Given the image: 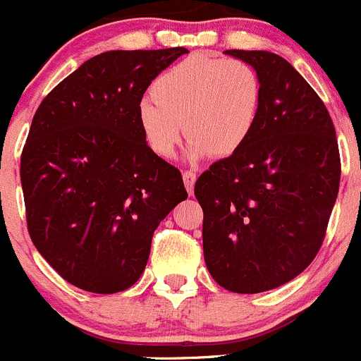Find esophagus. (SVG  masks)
<instances>
[{
    "instance_id": "1",
    "label": "esophagus",
    "mask_w": 361,
    "mask_h": 361,
    "mask_svg": "<svg viewBox=\"0 0 361 361\" xmlns=\"http://www.w3.org/2000/svg\"><path fill=\"white\" fill-rule=\"evenodd\" d=\"M195 180H197V174H195V171L188 169L183 173V183H185V188L188 190V194H194V185H195Z\"/></svg>"
}]
</instances>
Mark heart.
<instances>
[{"label": "heart", "instance_id": "1", "mask_svg": "<svg viewBox=\"0 0 361 361\" xmlns=\"http://www.w3.org/2000/svg\"><path fill=\"white\" fill-rule=\"evenodd\" d=\"M152 96L137 104V123L152 152L173 157L185 129L190 157H227L257 126L262 82L245 61L195 54L164 71Z\"/></svg>", "mask_w": 361, "mask_h": 361}]
</instances>
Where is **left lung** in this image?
Returning <instances> with one entry per match:
<instances>
[{
  "instance_id": "8db88e82",
  "label": "left lung",
  "mask_w": 361,
  "mask_h": 361,
  "mask_svg": "<svg viewBox=\"0 0 361 361\" xmlns=\"http://www.w3.org/2000/svg\"><path fill=\"white\" fill-rule=\"evenodd\" d=\"M262 82L257 126L195 181L207 271L225 290L260 293L297 278L318 255L341 181L330 113L278 54L225 50Z\"/></svg>"
}]
</instances>
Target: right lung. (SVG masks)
Wrapping results in <instances>:
<instances>
[{
  "label": "right lung",
  "mask_w": 361,
  "mask_h": 361,
  "mask_svg": "<svg viewBox=\"0 0 361 361\" xmlns=\"http://www.w3.org/2000/svg\"><path fill=\"white\" fill-rule=\"evenodd\" d=\"M188 50H111L66 76L32 116L20 157L32 245L71 285L116 293L140 279L160 221L188 197L147 145L137 104Z\"/></svg>",
  "instance_id": "obj_1"
}]
</instances>
